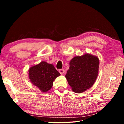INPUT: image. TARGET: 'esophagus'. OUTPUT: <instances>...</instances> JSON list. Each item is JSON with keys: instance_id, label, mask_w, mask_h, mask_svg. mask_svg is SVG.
Returning a JSON list of instances; mask_svg holds the SVG:
<instances>
[{"instance_id": "1", "label": "esophagus", "mask_w": 124, "mask_h": 124, "mask_svg": "<svg viewBox=\"0 0 124 124\" xmlns=\"http://www.w3.org/2000/svg\"><path fill=\"white\" fill-rule=\"evenodd\" d=\"M59 72L61 73V75H63V73H64V70L63 69H60L59 70Z\"/></svg>"}]
</instances>
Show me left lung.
Returning a JSON list of instances; mask_svg holds the SVG:
<instances>
[{
  "instance_id": "left-lung-1",
  "label": "left lung",
  "mask_w": 124,
  "mask_h": 124,
  "mask_svg": "<svg viewBox=\"0 0 124 124\" xmlns=\"http://www.w3.org/2000/svg\"><path fill=\"white\" fill-rule=\"evenodd\" d=\"M99 67L98 57L92 55L86 54L73 57L65 75L72 90L80 93L91 88L97 78Z\"/></svg>"
}]
</instances>
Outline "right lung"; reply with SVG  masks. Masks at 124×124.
Returning a JSON list of instances; mask_svg holds the SVG:
<instances>
[{
	"mask_svg": "<svg viewBox=\"0 0 124 124\" xmlns=\"http://www.w3.org/2000/svg\"><path fill=\"white\" fill-rule=\"evenodd\" d=\"M60 75L53 65L44 61L31 67L29 70L31 83L43 92H47L52 88L55 79Z\"/></svg>",
	"mask_w": 124,
	"mask_h": 124,
	"instance_id": "add662e5",
	"label": "right lung"
}]
</instances>
